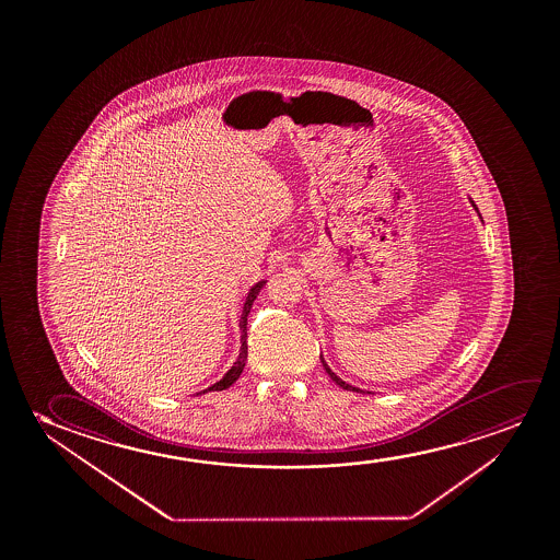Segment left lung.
Wrapping results in <instances>:
<instances>
[{
    "label": "left lung",
    "instance_id": "obj_1",
    "mask_svg": "<svg viewBox=\"0 0 560 560\" xmlns=\"http://www.w3.org/2000/svg\"><path fill=\"white\" fill-rule=\"evenodd\" d=\"M468 200H470V205H472V208H475L476 212H478V208H476L475 200H472V199H468ZM319 358H322L323 368H325V371H327V375H329L330 378H332V381H335V383H337L338 386H340V388H345V390H350V392H361V394H363V392H365V390H361V388H355V386H352V384L346 383V381H342V378H340V376H338L337 373H335V371H332V369H330L329 365H327V361H325V358H323V353H322V355H319Z\"/></svg>",
    "mask_w": 560,
    "mask_h": 560
}]
</instances>
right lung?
Wrapping results in <instances>:
<instances>
[{"instance_id":"1","label":"right lung","mask_w":560,"mask_h":560,"mask_svg":"<svg viewBox=\"0 0 560 560\" xmlns=\"http://www.w3.org/2000/svg\"><path fill=\"white\" fill-rule=\"evenodd\" d=\"M268 283V279H260L258 283L253 284L248 292H246L245 302H243V314H241V319H238V330H241V348H238V355L235 363L228 369V373L218 381V383L212 384V386H208L205 390L199 392L200 394H207V392H220L225 390V388H230L231 384L237 381L241 373H243V369H245L246 355H248V345H246V322H248V314H250V307H253L254 300L256 296L260 294L261 289H264V284Z\"/></svg>"}]
</instances>
